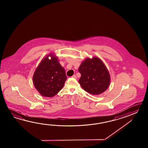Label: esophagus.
Masks as SVG:
<instances>
[{
  "mask_svg": "<svg viewBox=\"0 0 148 148\" xmlns=\"http://www.w3.org/2000/svg\"><path fill=\"white\" fill-rule=\"evenodd\" d=\"M72 77L74 78H77V77H76V75H73L72 76Z\"/></svg>",
  "mask_w": 148,
  "mask_h": 148,
  "instance_id": "1",
  "label": "esophagus"
}]
</instances>
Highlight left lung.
<instances>
[{"instance_id":"8db88e82","label":"left lung","mask_w":148,"mask_h":148,"mask_svg":"<svg viewBox=\"0 0 148 148\" xmlns=\"http://www.w3.org/2000/svg\"><path fill=\"white\" fill-rule=\"evenodd\" d=\"M81 74L78 82L82 88L89 94H101L105 91L110 82V75L103 62L96 57L87 58L79 66Z\"/></svg>"}]
</instances>
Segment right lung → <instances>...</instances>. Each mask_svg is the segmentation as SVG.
I'll use <instances>...</instances> for the list:
<instances>
[{
    "instance_id": "add662e5",
    "label": "right lung",
    "mask_w": 148,
    "mask_h": 148,
    "mask_svg": "<svg viewBox=\"0 0 148 148\" xmlns=\"http://www.w3.org/2000/svg\"><path fill=\"white\" fill-rule=\"evenodd\" d=\"M49 56L51 60L48 59ZM66 78L64 69L60 65L58 58L50 54L38 65L34 73L33 80L35 87L40 94L51 97L63 88Z\"/></svg>"
}]
</instances>
